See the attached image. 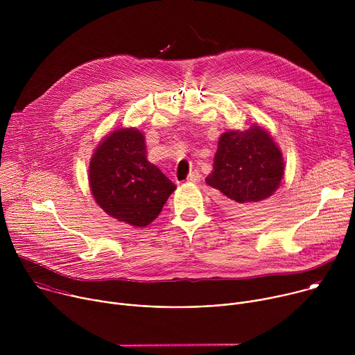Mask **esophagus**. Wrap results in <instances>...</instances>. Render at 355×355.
<instances>
[{
	"label": "esophagus",
	"instance_id": "esophagus-1",
	"mask_svg": "<svg viewBox=\"0 0 355 355\" xmlns=\"http://www.w3.org/2000/svg\"><path fill=\"white\" fill-rule=\"evenodd\" d=\"M189 182H198L199 180H200V174L198 173V171H192L189 175H188V178H187Z\"/></svg>",
	"mask_w": 355,
	"mask_h": 355
}]
</instances>
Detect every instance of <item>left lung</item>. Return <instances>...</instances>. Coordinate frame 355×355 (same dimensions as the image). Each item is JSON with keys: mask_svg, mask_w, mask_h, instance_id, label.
<instances>
[{"mask_svg": "<svg viewBox=\"0 0 355 355\" xmlns=\"http://www.w3.org/2000/svg\"><path fill=\"white\" fill-rule=\"evenodd\" d=\"M285 164L271 133L252 123L247 130L220 135L207 184L219 191L222 207L234 216H251L279 188Z\"/></svg>", "mask_w": 355, "mask_h": 355, "instance_id": "1", "label": "left lung"}]
</instances>
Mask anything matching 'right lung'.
Masks as SVG:
<instances>
[{
  "mask_svg": "<svg viewBox=\"0 0 355 355\" xmlns=\"http://www.w3.org/2000/svg\"><path fill=\"white\" fill-rule=\"evenodd\" d=\"M88 181L98 207L135 227L153 222L177 188L147 160L144 135L136 128L104 136L89 160Z\"/></svg>",
  "mask_w": 355,
  "mask_h": 355,
  "instance_id": "1",
  "label": "right lung"
}]
</instances>
